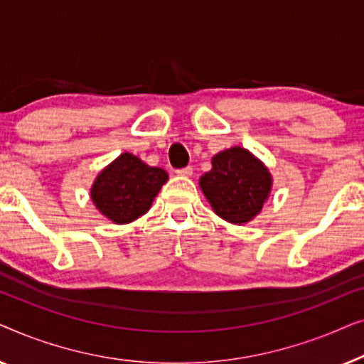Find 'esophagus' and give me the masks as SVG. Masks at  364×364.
<instances>
[{
    "instance_id": "1",
    "label": "esophagus",
    "mask_w": 364,
    "mask_h": 364,
    "mask_svg": "<svg viewBox=\"0 0 364 364\" xmlns=\"http://www.w3.org/2000/svg\"><path fill=\"white\" fill-rule=\"evenodd\" d=\"M192 172H193V168H192L191 166L182 167V168H177V171H176L177 176H181V177H191Z\"/></svg>"
}]
</instances>
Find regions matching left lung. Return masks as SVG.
Wrapping results in <instances>:
<instances>
[{
    "instance_id": "8db88e82",
    "label": "left lung",
    "mask_w": 364,
    "mask_h": 364,
    "mask_svg": "<svg viewBox=\"0 0 364 364\" xmlns=\"http://www.w3.org/2000/svg\"><path fill=\"white\" fill-rule=\"evenodd\" d=\"M200 187L217 215L232 223H245L262 210L272 187L265 166L242 147H232L212 159Z\"/></svg>"
}]
</instances>
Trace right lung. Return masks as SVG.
<instances>
[{"label":"right lung","mask_w":364,"mask_h":364,"mask_svg":"<svg viewBox=\"0 0 364 364\" xmlns=\"http://www.w3.org/2000/svg\"><path fill=\"white\" fill-rule=\"evenodd\" d=\"M167 182V172L149 167L132 154H122L94 182L91 197L99 212L116 223L144 215Z\"/></svg>","instance_id":"add662e5"}]
</instances>
